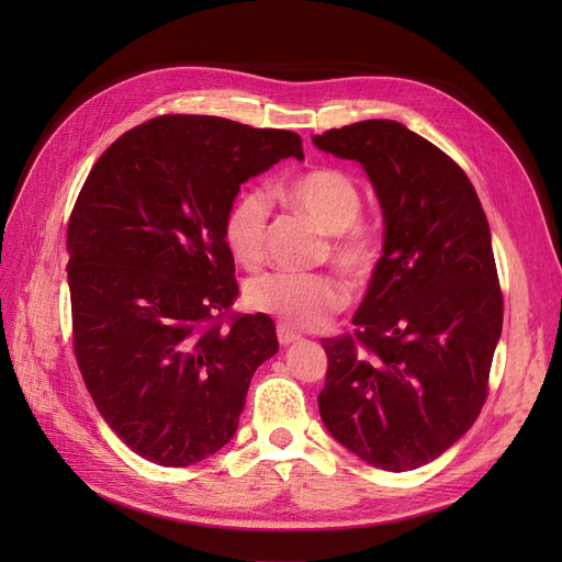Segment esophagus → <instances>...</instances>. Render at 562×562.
<instances>
[{"label": "esophagus", "instance_id": "34e87169", "mask_svg": "<svg viewBox=\"0 0 562 562\" xmlns=\"http://www.w3.org/2000/svg\"><path fill=\"white\" fill-rule=\"evenodd\" d=\"M277 337H279V342H281L283 347L293 345V342H297V339H300V335H297L295 330L288 328V326H283V323H279V326H277Z\"/></svg>", "mask_w": 562, "mask_h": 562}]
</instances>
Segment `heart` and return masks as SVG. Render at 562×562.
I'll list each match as a JSON object with an SVG mask.
<instances>
[{"mask_svg": "<svg viewBox=\"0 0 562 562\" xmlns=\"http://www.w3.org/2000/svg\"><path fill=\"white\" fill-rule=\"evenodd\" d=\"M283 194L295 209L307 213L321 232L330 234V260L351 281H368L382 244L378 229L359 217L363 199L356 180L339 168H314L288 182ZM269 211V196L260 187L236 194L225 211L223 239L234 260L248 269L265 260ZM246 300L255 312L274 316L288 328L310 330L345 307L347 291L330 274L271 271L248 283Z\"/></svg>", "mask_w": 562, "mask_h": 562, "instance_id": "heart-1", "label": "heart"}]
</instances>
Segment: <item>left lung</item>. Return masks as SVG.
I'll return each mask as SVG.
<instances>
[{
    "label": "left lung",
    "mask_w": 562,
    "mask_h": 562,
    "mask_svg": "<svg viewBox=\"0 0 562 562\" xmlns=\"http://www.w3.org/2000/svg\"><path fill=\"white\" fill-rule=\"evenodd\" d=\"M363 166L382 217V258L328 353L318 413L370 467L413 471L462 438L487 396L504 300L487 217L446 151L389 119L314 135Z\"/></svg>",
    "instance_id": "1"
}]
</instances>
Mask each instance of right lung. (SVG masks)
Instances as JSON below:
<instances>
[{"label":"right lung","instance_id":"obj_1","mask_svg":"<svg viewBox=\"0 0 562 562\" xmlns=\"http://www.w3.org/2000/svg\"><path fill=\"white\" fill-rule=\"evenodd\" d=\"M304 159L293 131L164 114L95 161L67 225L75 356L98 413L161 467H190L239 427L279 351L267 314L227 318L239 285L223 217L248 178Z\"/></svg>","mask_w":562,"mask_h":562}]
</instances>
